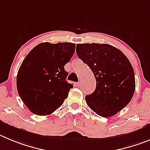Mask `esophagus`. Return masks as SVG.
Segmentation results:
<instances>
[{
	"label": "esophagus",
	"mask_w": 150,
	"mask_h": 150,
	"mask_svg": "<svg viewBox=\"0 0 150 150\" xmlns=\"http://www.w3.org/2000/svg\"><path fill=\"white\" fill-rule=\"evenodd\" d=\"M81 83H82V82L81 81H80L79 82H77V83H76V86H81Z\"/></svg>",
	"instance_id": "obj_1"
}]
</instances>
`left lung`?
Listing matches in <instances>:
<instances>
[{"label": "left lung", "instance_id": "1", "mask_svg": "<svg viewBox=\"0 0 150 150\" xmlns=\"http://www.w3.org/2000/svg\"><path fill=\"white\" fill-rule=\"evenodd\" d=\"M76 52L96 80L95 91L85 98L89 107L101 117L117 114L129 103L135 92L131 63L121 50L107 43H78Z\"/></svg>", "mask_w": 150, "mask_h": 150}]
</instances>
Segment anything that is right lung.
<instances>
[{
	"mask_svg": "<svg viewBox=\"0 0 150 150\" xmlns=\"http://www.w3.org/2000/svg\"><path fill=\"white\" fill-rule=\"evenodd\" d=\"M72 43H39L29 52L17 75V89L27 108L38 115L52 114L64 103L73 84L64 66L73 55Z\"/></svg>",
	"mask_w": 150,
	"mask_h": 150,
	"instance_id": "obj_1",
	"label": "right lung"
}]
</instances>
